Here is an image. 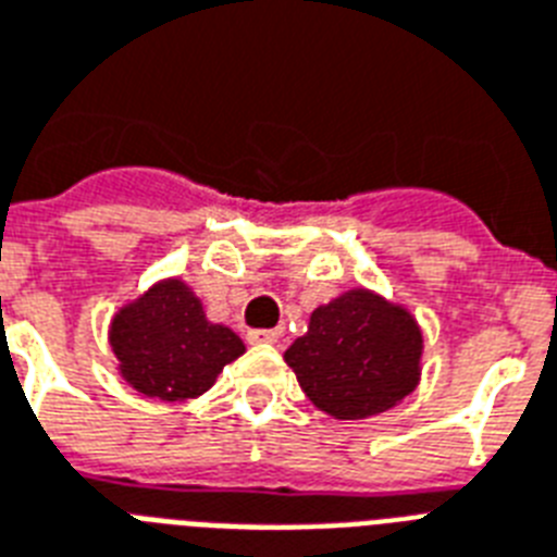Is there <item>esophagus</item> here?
I'll return each instance as SVG.
<instances>
[{
    "mask_svg": "<svg viewBox=\"0 0 557 557\" xmlns=\"http://www.w3.org/2000/svg\"><path fill=\"white\" fill-rule=\"evenodd\" d=\"M277 341V329H255V332H248V343H255V346H274Z\"/></svg>",
    "mask_w": 557,
    "mask_h": 557,
    "instance_id": "esophagus-1",
    "label": "esophagus"
}]
</instances>
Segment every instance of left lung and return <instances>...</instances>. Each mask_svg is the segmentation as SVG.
Instances as JSON below:
<instances>
[{"instance_id": "1", "label": "left lung", "mask_w": 557, "mask_h": 557, "mask_svg": "<svg viewBox=\"0 0 557 557\" xmlns=\"http://www.w3.org/2000/svg\"><path fill=\"white\" fill-rule=\"evenodd\" d=\"M423 334L404 306L369 288L311 311L309 332L286 349V363L311 404L337 420L392 409L420 381Z\"/></svg>"}]
</instances>
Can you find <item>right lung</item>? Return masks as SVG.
<instances>
[{"label":"right lung","mask_w":557,"mask_h":557,"mask_svg":"<svg viewBox=\"0 0 557 557\" xmlns=\"http://www.w3.org/2000/svg\"><path fill=\"white\" fill-rule=\"evenodd\" d=\"M111 349L125 383L157 400H191L214 386L246 346L228 325L211 323L183 280H162L111 323Z\"/></svg>","instance_id":"obj_1"}]
</instances>
